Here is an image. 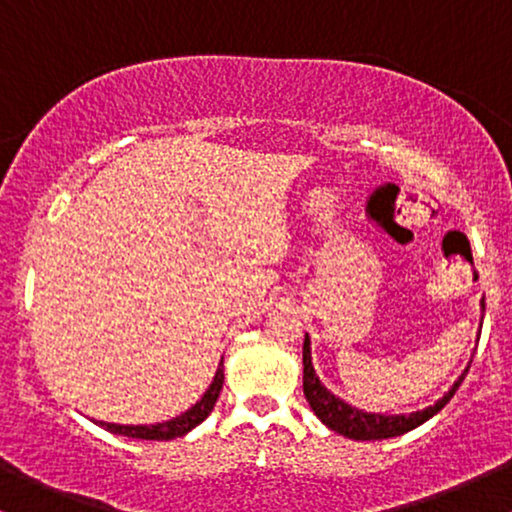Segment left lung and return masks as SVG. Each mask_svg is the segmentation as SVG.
Here are the masks:
<instances>
[{
  "mask_svg": "<svg viewBox=\"0 0 512 512\" xmlns=\"http://www.w3.org/2000/svg\"><path fill=\"white\" fill-rule=\"evenodd\" d=\"M464 375H467V370H464L460 380H457L433 407L411 411V414H370V411L356 409L351 407V404H346L344 399L332 395V392L320 383V378H317L313 368V358H310L308 334H305L303 342V395L308 399L310 409H313L317 419H320L327 428H332L334 433H342V436L354 440H383L414 431L416 426L424 424V421L431 419L433 414H438V411L450 402L452 395L457 392V387L462 385Z\"/></svg>",
  "mask_w": 512,
  "mask_h": 512,
  "instance_id": "8db88e82",
  "label": "left lung"
}]
</instances>
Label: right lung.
<instances>
[{"label": "right lung", "instance_id": "1", "mask_svg": "<svg viewBox=\"0 0 512 512\" xmlns=\"http://www.w3.org/2000/svg\"><path fill=\"white\" fill-rule=\"evenodd\" d=\"M221 387H223V358L219 368H216V375L214 380H211L209 390L204 392L202 399H199L195 407H190L187 411H182L180 416H175V419L163 421V424H151V426H122V424H105V421H96V424L105 428V431L117 433V436H127V438H142V440L180 438L207 419L211 409H214L216 399L221 395Z\"/></svg>", "mask_w": 512, "mask_h": 512}]
</instances>
